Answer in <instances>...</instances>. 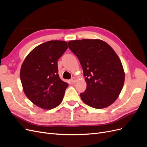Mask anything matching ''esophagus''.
Listing matches in <instances>:
<instances>
[{"label":"esophagus","mask_w":147,"mask_h":147,"mask_svg":"<svg viewBox=\"0 0 147 147\" xmlns=\"http://www.w3.org/2000/svg\"><path fill=\"white\" fill-rule=\"evenodd\" d=\"M71 81L72 82V83H75L76 82V78H74V77L72 78L71 79Z\"/></svg>","instance_id":"obj_1"}]
</instances>
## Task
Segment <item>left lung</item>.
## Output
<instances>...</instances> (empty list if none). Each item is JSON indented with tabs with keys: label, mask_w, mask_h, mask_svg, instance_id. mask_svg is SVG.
Here are the masks:
<instances>
[{
	"label": "left lung",
	"mask_w": 147,
	"mask_h": 147,
	"mask_svg": "<svg viewBox=\"0 0 147 147\" xmlns=\"http://www.w3.org/2000/svg\"><path fill=\"white\" fill-rule=\"evenodd\" d=\"M69 49L78 57L87 86L80 93L84 103L96 109L113 103L124 84L125 73L119 57L106 42L84 39L68 42Z\"/></svg>",
	"instance_id": "8db88e82"
}]
</instances>
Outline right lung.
<instances>
[{
  "instance_id": "right-lung-1",
  "label": "right lung",
  "mask_w": 147,
  "mask_h": 147,
  "mask_svg": "<svg viewBox=\"0 0 147 147\" xmlns=\"http://www.w3.org/2000/svg\"><path fill=\"white\" fill-rule=\"evenodd\" d=\"M64 41H49L34 49L24 60L20 80L26 97L43 109L60 105L68 84L58 74V60L68 49Z\"/></svg>"
}]
</instances>
